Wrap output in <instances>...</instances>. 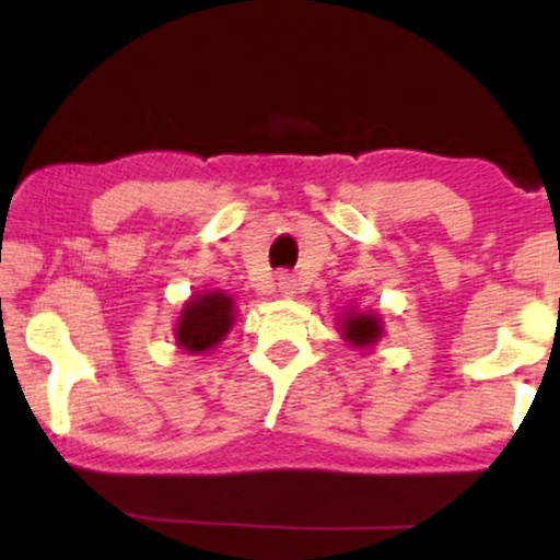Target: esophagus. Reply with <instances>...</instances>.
I'll return each instance as SVG.
<instances>
[{
	"label": "esophagus",
	"instance_id": "34e87169",
	"mask_svg": "<svg viewBox=\"0 0 560 560\" xmlns=\"http://www.w3.org/2000/svg\"><path fill=\"white\" fill-rule=\"evenodd\" d=\"M275 288H278V293L282 298H293L295 290H298V282H295L293 275L282 272V275H278V282H275Z\"/></svg>",
	"mask_w": 560,
	"mask_h": 560
}]
</instances>
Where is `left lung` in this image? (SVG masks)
I'll use <instances>...</instances> for the list:
<instances>
[{
	"mask_svg": "<svg viewBox=\"0 0 560 560\" xmlns=\"http://www.w3.org/2000/svg\"><path fill=\"white\" fill-rule=\"evenodd\" d=\"M339 334L351 349L366 351L385 336V320L380 318V313L362 311L357 305H351V308H347L339 316Z\"/></svg>",
	"mask_w": 560,
	"mask_h": 560,
	"instance_id": "8db88e82",
	"label": "left lung"
}]
</instances>
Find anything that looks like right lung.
Wrapping results in <instances>:
<instances>
[{"label": "right lung", "instance_id": "right-lung-1", "mask_svg": "<svg viewBox=\"0 0 560 560\" xmlns=\"http://www.w3.org/2000/svg\"><path fill=\"white\" fill-rule=\"evenodd\" d=\"M236 320L234 298L224 290H198L183 303L175 320V343L188 354H206L213 351Z\"/></svg>", "mask_w": 560, "mask_h": 560}]
</instances>
